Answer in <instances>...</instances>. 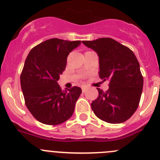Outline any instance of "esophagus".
I'll list each match as a JSON object with an SVG mask.
<instances>
[{
    "instance_id": "1",
    "label": "esophagus",
    "mask_w": 160,
    "mask_h": 160,
    "mask_svg": "<svg viewBox=\"0 0 160 160\" xmlns=\"http://www.w3.org/2000/svg\"><path fill=\"white\" fill-rule=\"evenodd\" d=\"M86 89H87V88L85 86L82 87V92H83V93H84V92L86 91Z\"/></svg>"
}]
</instances>
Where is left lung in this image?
<instances>
[{
	"mask_svg": "<svg viewBox=\"0 0 160 160\" xmlns=\"http://www.w3.org/2000/svg\"><path fill=\"white\" fill-rule=\"evenodd\" d=\"M99 57V77L109 80V89L98 88V98L91 103L95 115L104 122L119 124L130 118L138 108L143 88L139 62L133 52L110 38L82 41Z\"/></svg>",
	"mask_w": 160,
	"mask_h": 160,
	"instance_id": "obj_1",
	"label": "left lung"
}]
</instances>
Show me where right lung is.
<instances>
[{
	"label": "right lung",
	"mask_w": 160,
	"mask_h": 160,
	"mask_svg": "<svg viewBox=\"0 0 160 160\" xmlns=\"http://www.w3.org/2000/svg\"><path fill=\"white\" fill-rule=\"evenodd\" d=\"M80 44V41L51 38L34 47L25 59L21 87L26 107L41 123L59 125L73 114L81 88L62 90L57 81L68 55Z\"/></svg>",
	"instance_id": "right-lung-1"
}]
</instances>
